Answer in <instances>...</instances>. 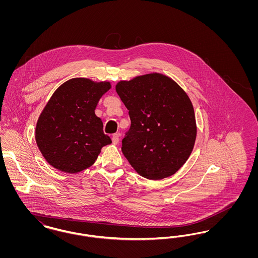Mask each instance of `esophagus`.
I'll return each mask as SVG.
<instances>
[{
    "instance_id": "esophagus-1",
    "label": "esophagus",
    "mask_w": 258,
    "mask_h": 258,
    "mask_svg": "<svg viewBox=\"0 0 258 258\" xmlns=\"http://www.w3.org/2000/svg\"><path fill=\"white\" fill-rule=\"evenodd\" d=\"M119 137H120L119 134H115L112 136V142L114 145H117L119 143Z\"/></svg>"
}]
</instances>
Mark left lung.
Wrapping results in <instances>:
<instances>
[{"instance_id": "1", "label": "left lung", "mask_w": 258, "mask_h": 258, "mask_svg": "<svg viewBox=\"0 0 258 258\" xmlns=\"http://www.w3.org/2000/svg\"><path fill=\"white\" fill-rule=\"evenodd\" d=\"M116 92L132 121L122 140L123 156L150 180L175 174L189 158L197 139L196 115L186 93L159 73L121 80Z\"/></svg>"}]
</instances>
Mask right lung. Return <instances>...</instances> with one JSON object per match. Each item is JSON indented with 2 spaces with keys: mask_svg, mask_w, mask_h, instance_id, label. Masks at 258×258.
<instances>
[{
  "mask_svg": "<svg viewBox=\"0 0 258 258\" xmlns=\"http://www.w3.org/2000/svg\"><path fill=\"white\" fill-rule=\"evenodd\" d=\"M111 89L108 81L76 77L52 95L36 125V142L54 168L74 174L92 166L101 148L110 144L95 113L98 100Z\"/></svg>",
  "mask_w": 258,
  "mask_h": 258,
  "instance_id": "obj_1",
  "label": "right lung"
}]
</instances>
